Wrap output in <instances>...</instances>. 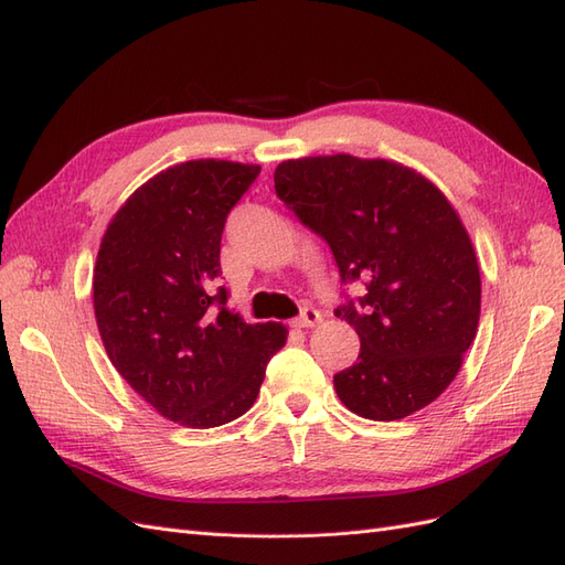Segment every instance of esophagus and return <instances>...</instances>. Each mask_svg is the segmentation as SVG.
Wrapping results in <instances>:
<instances>
[{"label": "esophagus", "instance_id": "34e87169", "mask_svg": "<svg viewBox=\"0 0 565 565\" xmlns=\"http://www.w3.org/2000/svg\"><path fill=\"white\" fill-rule=\"evenodd\" d=\"M322 322V316L316 311V309H303L299 318H295V328L299 330H309V328H316V324Z\"/></svg>", "mask_w": 565, "mask_h": 565}]
</instances>
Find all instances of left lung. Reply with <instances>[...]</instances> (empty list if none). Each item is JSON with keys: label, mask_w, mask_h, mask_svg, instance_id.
<instances>
[{"label": "left lung", "mask_w": 565, "mask_h": 565, "mask_svg": "<svg viewBox=\"0 0 565 565\" xmlns=\"http://www.w3.org/2000/svg\"><path fill=\"white\" fill-rule=\"evenodd\" d=\"M276 193L330 245L341 282L367 295L337 309L361 337L334 374L339 401L374 422L434 403L465 361L481 318V273L450 200L417 169L337 152L278 164Z\"/></svg>", "instance_id": "left-lung-1"}]
</instances>
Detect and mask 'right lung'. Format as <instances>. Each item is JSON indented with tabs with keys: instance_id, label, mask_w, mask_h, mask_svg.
<instances>
[{
	"instance_id": "right-lung-1",
	"label": "right lung",
	"mask_w": 565,
	"mask_h": 565,
	"mask_svg": "<svg viewBox=\"0 0 565 565\" xmlns=\"http://www.w3.org/2000/svg\"><path fill=\"white\" fill-rule=\"evenodd\" d=\"M259 164L188 160L148 179L110 218L94 266L106 353L164 419L212 429L254 405L282 322L247 324L212 295L221 233Z\"/></svg>"
}]
</instances>
